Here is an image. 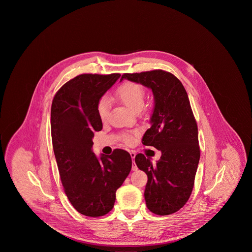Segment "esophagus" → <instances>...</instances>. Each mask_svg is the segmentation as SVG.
<instances>
[{"label":"esophagus","instance_id":"1","mask_svg":"<svg viewBox=\"0 0 252 252\" xmlns=\"http://www.w3.org/2000/svg\"><path fill=\"white\" fill-rule=\"evenodd\" d=\"M129 154H130V157H131V158H135V153H134V152H132V151H131ZM131 169H132V170H136V169H137V166H136V164L134 163V161H132V166H131Z\"/></svg>","mask_w":252,"mask_h":252}]
</instances>
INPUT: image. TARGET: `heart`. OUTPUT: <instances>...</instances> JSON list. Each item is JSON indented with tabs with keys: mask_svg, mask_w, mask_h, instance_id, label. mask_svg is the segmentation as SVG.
I'll list each match as a JSON object with an SVG mask.
<instances>
[{
	"mask_svg": "<svg viewBox=\"0 0 252 252\" xmlns=\"http://www.w3.org/2000/svg\"><path fill=\"white\" fill-rule=\"evenodd\" d=\"M116 97L126 104L128 109L134 113L140 112L146 102V91L140 84L134 82H126L122 84L117 92ZM96 112L99 120L105 122L110 114V101L106 97H101L96 104ZM135 138V132L125 134L124 139L126 143L130 145Z\"/></svg>",
	"mask_w": 252,
	"mask_h": 252,
	"instance_id": "b5f03b06",
	"label": "heart"
}]
</instances>
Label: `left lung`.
I'll list each match as a JSON object with an SVG mask.
<instances>
[{"mask_svg":"<svg viewBox=\"0 0 252 252\" xmlns=\"http://www.w3.org/2000/svg\"><path fill=\"white\" fill-rule=\"evenodd\" d=\"M124 79L152 89L155 96L152 126L141 141L160 151L161 157L156 164L142 154L134 158L148 175L147 206L158 215L174 213L191 194L200 158L197 125L189 95L181 81L162 69L124 74L121 81Z\"/></svg>","mask_w":252,"mask_h":252,"instance_id":"8db88e82","label":"left lung"}]
</instances>
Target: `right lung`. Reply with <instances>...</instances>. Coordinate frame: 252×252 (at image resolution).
Instances as JSON below:
<instances>
[{"instance_id":"1","label":"right lung","mask_w":252,"mask_h":252,"mask_svg":"<svg viewBox=\"0 0 252 252\" xmlns=\"http://www.w3.org/2000/svg\"><path fill=\"white\" fill-rule=\"evenodd\" d=\"M120 77L77 76L52 102V141L61 181L71 205L86 217H102L113 209L116 191L131 169L130 155L124 150L100 158L92 151L94 132L102 128L96 104Z\"/></svg>"}]
</instances>
